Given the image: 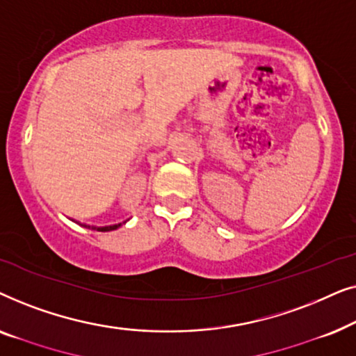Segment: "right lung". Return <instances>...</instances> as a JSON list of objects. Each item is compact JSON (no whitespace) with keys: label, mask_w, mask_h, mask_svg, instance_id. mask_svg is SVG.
I'll return each mask as SVG.
<instances>
[{"label":"right lung","mask_w":356,"mask_h":356,"mask_svg":"<svg viewBox=\"0 0 356 356\" xmlns=\"http://www.w3.org/2000/svg\"><path fill=\"white\" fill-rule=\"evenodd\" d=\"M118 227H121V223H115V225H108V227H90V225H87V228H92V230H97V232H111V230H116Z\"/></svg>","instance_id":"1"}]
</instances>
